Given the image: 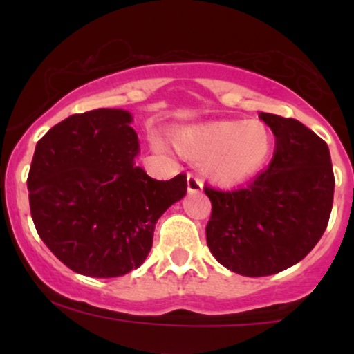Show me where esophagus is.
Listing matches in <instances>:
<instances>
[{
	"mask_svg": "<svg viewBox=\"0 0 354 354\" xmlns=\"http://www.w3.org/2000/svg\"><path fill=\"white\" fill-rule=\"evenodd\" d=\"M186 185H188L189 193H198V191L203 189V180L194 173H188V176H186Z\"/></svg>",
	"mask_w": 354,
	"mask_h": 354,
	"instance_id": "1",
	"label": "esophagus"
}]
</instances>
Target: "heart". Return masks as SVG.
<instances>
[{"label": "heart", "instance_id": "1", "mask_svg": "<svg viewBox=\"0 0 354 354\" xmlns=\"http://www.w3.org/2000/svg\"><path fill=\"white\" fill-rule=\"evenodd\" d=\"M178 148L193 160H203V168L221 183H238L253 176L268 163L274 140L261 121H218L189 126L176 133ZM158 149H165L160 140Z\"/></svg>", "mask_w": 354, "mask_h": 354}]
</instances>
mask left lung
I'll return each instance as SVG.
<instances>
[{
    "label": "left lung",
    "instance_id": "8db88e82",
    "mask_svg": "<svg viewBox=\"0 0 354 354\" xmlns=\"http://www.w3.org/2000/svg\"><path fill=\"white\" fill-rule=\"evenodd\" d=\"M259 118L276 138L268 169L241 188L205 185L209 251L225 268L254 278L279 273L310 253L330 221L335 193L328 145L293 118Z\"/></svg>",
    "mask_w": 354,
    "mask_h": 354
}]
</instances>
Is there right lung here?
I'll use <instances>...</instances> for the list:
<instances>
[{"label":"right lung","mask_w":354,"mask_h":354,"mask_svg":"<svg viewBox=\"0 0 354 354\" xmlns=\"http://www.w3.org/2000/svg\"><path fill=\"white\" fill-rule=\"evenodd\" d=\"M123 109L71 115L38 141L28 174L35 228L75 273L116 278L143 265L156 221L186 194V174L149 178L133 163L138 135Z\"/></svg>","instance_id":"add662e5"}]
</instances>
